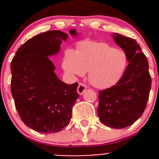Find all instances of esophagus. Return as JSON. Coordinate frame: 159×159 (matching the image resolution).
I'll return each instance as SVG.
<instances>
[{
	"label": "esophagus",
	"mask_w": 159,
	"mask_h": 159,
	"mask_svg": "<svg viewBox=\"0 0 159 159\" xmlns=\"http://www.w3.org/2000/svg\"><path fill=\"white\" fill-rule=\"evenodd\" d=\"M86 89H87V87H86L85 85H84L83 83H79V84H78V89H77V91H78V94H82L85 91Z\"/></svg>",
	"instance_id": "34e87169"
}]
</instances>
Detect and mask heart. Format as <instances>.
Masks as SVG:
<instances>
[{"mask_svg":"<svg viewBox=\"0 0 159 159\" xmlns=\"http://www.w3.org/2000/svg\"><path fill=\"white\" fill-rule=\"evenodd\" d=\"M127 55L105 42L89 41L81 44L76 53L69 51L64 58V69L73 76H82L89 71L90 82L105 89L115 85L122 76Z\"/></svg>","mask_w":159,"mask_h":159,"instance_id":"1","label":"heart"}]
</instances>
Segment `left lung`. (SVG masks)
Returning <instances> with one entry per match:
<instances>
[{"mask_svg": "<svg viewBox=\"0 0 159 159\" xmlns=\"http://www.w3.org/2000/svg\"><path fill=\"white\" fill-rule=\"evenodd\" d=\"M114 38L129 64L115 85L99 91L98 115L104 125L119 129L134 124L145 111L152 78L148 62L137 41L119 34H115Z\"/></svg>", "mask_w": 159, "mask_h": 159, "instance_id": "8db88e82", "label": "left lung"}]
</instances>
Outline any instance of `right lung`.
Instances as JSON below:
<instances>
[{"label":"right lung","instance_id":"right-lung-1","mask_svg":"<svg viewBox=\"0 0 159 159\" xmlns=\"http://www.w3.org/2000/svg\"><path fill=\"white\" fill-rule=\"evenodd\" d=\"M70 34L75 36L76 30ZM67 37L56 30L36 35L19 48L11 61V90L15 108L25 125L38 132H57L68 125L79 97L78 83L61 81L48 57L60 51Z\"/></svg>","mask_w":159,"mask_h":159}]
</instances>
